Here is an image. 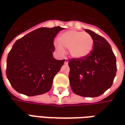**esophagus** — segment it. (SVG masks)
Returning <instances> with one entry per match:
<instances>
[{"instance_id":"esophagus-1","label":"esophagus","mask_w":125,"mask_h":125,"mask_svg":"<svg viewBox=\"0 0 125 125\" xmlns=\"http://www.w3.org/2000/svg\"><path fill=\"white\" fill-rule=\"evenodd\" d=\"M64 63L65 64H68V60L67 58H65V62H64Z\"/></svg>"}]
</instances>
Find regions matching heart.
I'll return each mask as SVG.
<instances>
[{
	"mask_svg": "<svg viewBox=\"0 0 125 125\" xmlns=\"http://www.w3.org/2000/svg\"><path fill=\"white\" fill-rule=\"evenodd\" d=\"M55 45L57 49H69L70 54L76 59L87 57L94 47V40L91 35L84 31L69 30L62 33L59 37V42Z\"/></svg>",
	"mask_w": 125,
	"mask_h": 125,
	"instance_id": "obj_1",
	"label": "heart"
}]
</instances>
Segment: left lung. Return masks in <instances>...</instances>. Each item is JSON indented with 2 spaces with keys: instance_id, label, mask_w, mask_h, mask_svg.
<instances>
[{
  "instance_id": "1",
  "label": "left lung",
  "mask_w": 125,
  "mask_h": 125,
  "mask_svg": "<svg viewBox=\"0 0 125 125\" xmlns=\"http://www.w3.org/2000/svg\"><path fill=\"white\" fill-rule=\"evenodd\" d=\"M94 40V47L87 57L69 60V80L72 90L84 97L102 95L113 85L116 73V60L110 44L104 37L84 29Z\"/></svg>"
}]
</instances>
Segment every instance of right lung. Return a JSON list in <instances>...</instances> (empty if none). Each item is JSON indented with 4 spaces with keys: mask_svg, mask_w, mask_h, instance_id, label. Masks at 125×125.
Instances as JSON below:
<instances>
[{
    "mask_svg": "<svg viewBox=\"0 0 125 125\" xmlns=\"http://www.w3.org/2000/svg\"><path fill=\"white\" fill-rule=\"evenodd\" d=\"M63 29L41 27L16 41L8 54L6 73L17 92L33 96L50 90L65 62L53 56L55 37Z\"/></svg>",
    "mask_w": 125,
    "mask_h": 125,
    "instance_id": "1",
    "label": "right lung"
}]
</instances>
